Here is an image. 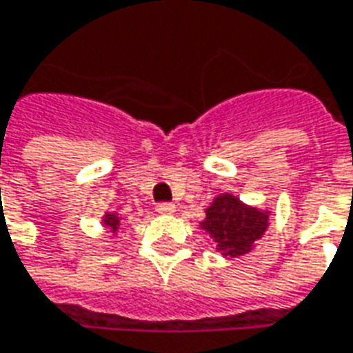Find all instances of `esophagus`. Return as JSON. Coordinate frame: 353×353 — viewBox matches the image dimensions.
Returning <instances> with one entry per match:
<instances>
[{
    "label": "esophagus",
    "instance_id": "esophagus-1",
    "mask_svg": "<svg viewBox=\"0 0 353 353\" xmlns=\"http://www.w3.org/2000/svg\"><path fill=\"white\" fill-rule=\"evenodd\" d=\"M174 210H176L174 203H158L157 205V212H160V214H172Z\"/></svg>",
    "mask_w": 353,
    "mask_h": 353
}]
</instances>
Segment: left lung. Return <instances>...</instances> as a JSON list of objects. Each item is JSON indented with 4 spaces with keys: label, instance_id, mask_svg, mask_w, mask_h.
<instances>
[{
    "label": "left lung",
    "instance_id": "left-lung-1",
    "mask_svg": "<svg viewBox=\"0 0 353 353\" xmlns=\"http://www.w3.org/2000/svg\"><path fill=\"white\" fill-rule=\"evenodd\" d=\"M205 212L207 218L201 226L210 234L216 241L218 251L226 257L249 253L268 226V212L247 207L237 196L228 193L218 195Z\"/></svg>",
    "mask_w": 353,
    "mask_h": 353
}]
</instances>
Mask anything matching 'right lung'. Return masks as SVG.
<instances>
[{
	"label": "right lung",
	"mask_w": 353,
	"mask_h": 353,
	"mask_svg": "<svg viewBox=\"0 0 353 353\" xmlns=\"http://www.w3.org/2000/svg\"><path fill=\"white\" fill-rule=\"evenodd\" d=\"M104 224H106L112 232H116L117 226H119V216H116V214H106V216H104Z\"/></svg>",
	"instance_id": "add662e5"
}]
</instances>
